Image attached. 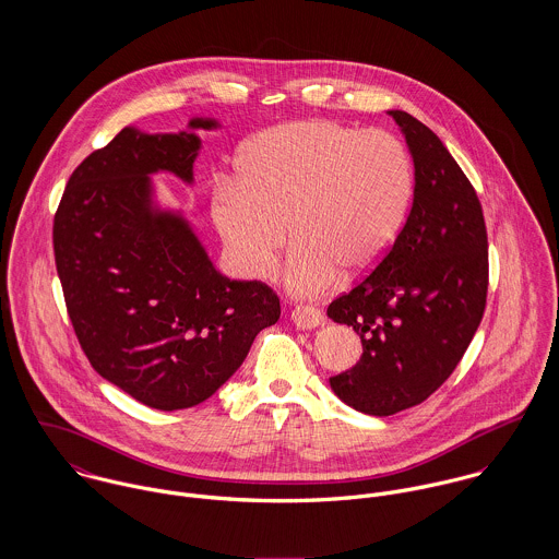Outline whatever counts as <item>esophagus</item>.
<instances>
[{
	"label": "esophagus",
	"mask_w": 559,
	"mask_h": 559,
	"mask_svg": "<svg viewBox=\"0 0 559 559\" xmlns=\"http://www.w3.org/2000/svg\"><path fill=\"white\" fill-rule=\"evenodd\" d=\"M290 319L295 322L297 329H317L320 324H324L322 312L312 308V306H297L290 314Z\"/></svg>",
	"instance_id": "1"
}]
</instances>
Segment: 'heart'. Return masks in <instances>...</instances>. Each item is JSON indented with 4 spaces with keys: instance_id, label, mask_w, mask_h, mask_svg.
<instances>
[{
    "instance_id": "obj_1",
    "label": "heart",
    "mask_w": 559,
    "mask_h": 559,
    "mask_svg": "<svg viewBox=\"0 0 559 559\" xmlns=\"http://www.w3.org/2000/svg\"><path fill=\"white\" fill-rule=\"evenodd\" d=\"M413 198V163L396 135L333 120H304L255 135L237 180H222L211 215L242 275L264 277L286 226L295 249L286 286L304 297L326 290L337 273L361 277L390 253Z\"/></svg>"
}]
</instances>
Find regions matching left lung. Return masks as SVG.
Masks as SVG:
<instances>
[{"instance_id":"left-lung-1","label":"left lung","mask_w":559,"mask_h":559,"mask_svg":"<svg viewBox=\"0 0 559 559\" xmlns=\"http://www.w3.org/2000/svg\"><path fill=\"white\" fill-rule=\"evenodd\" d=\"M390 116L413 157V204L383 262L326 308L364 346L361 359L329 385L377 417L424 402L448 381L478 331L488 290L476 189L426 124L400 109Z\"/></svg>"}]
</instances>
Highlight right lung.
Listing matches in <instances>:
<instances>
[{
	"mask_svg": "<svg viewBox=\"0 0 559 559\" xmlns=\"http://www.w3.org/2000/svg\"><path fill=\"white\" fill-rule=\"evenodd\" d=\"M191 118L178 133L124 127L69 178L53 219L67 310L92 368L131 399L178 411L211 399L280 319L262 282L222 275L180 211L160 209L153 178L193 182L202 148Z\"/></svg>",
	"mask_w": 559,
	"mask_h": 559,
	"instance_id": "right-lung-1",
	"label": "right lung"
}]
</instances>
